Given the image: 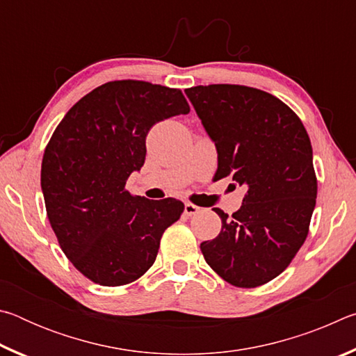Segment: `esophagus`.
I'll return each mask as SVG.
<instances>
[{"mask_svg":"<svg viewBox=\"0 0 356 356\" xmlns=\"http://www.w3.org/2000/svg\"><path fill=\"white\" fill-rule=\"evenodd\" d=\"M197 212H200V207L195 206V204H190V202H186V204H185V207H184V213H185L186 216L196 215Z\"/></svg>","mask_w":356,"mask_h":356,"instance_id":"1","label":"esophagus"}]
</instances>
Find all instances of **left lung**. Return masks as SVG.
I'll return each instance as SVG.
<instances>
[{
  "mask_svg": "<svg viewBox=\"0 0 356 356\" xmlns=\"http://www.w3.org/2000/svg\"><path fill=\"white\" fill-rule=\"evenodd\" d=\"M218 154L215 179L246 188L232 216L213 209L221 232L201 243L206 262L237 287L272 281L308 236L317 180L309 136L275 95L240 84L185 89Z\"/></svg>",
  "mask_w": 356,
  "mask_h": 356,
  "instance_id": "1",
  "label": "left lung"
}]
</instances>
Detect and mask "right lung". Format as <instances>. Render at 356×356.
Wrapping results in <instances>:
<instances>
[{"mask_svg":"<svg viewBox=\"0 0 356 356\" xmlns=\"http://www.w3.org/2000/svg\"><path fill=\"white\" fill-rule=\"evenodd\" d=\"M179 89L110 81L70 108L42 160L47 215L64 254L100 286H124L155 262L165 229L184 204L131 196L125 182L146 159L156 122L188 114Z\"/></svg>","mask_w":356,"mask_h":356,"instance_id":"right-lung-1","label":"right lung"}]
</instances>
